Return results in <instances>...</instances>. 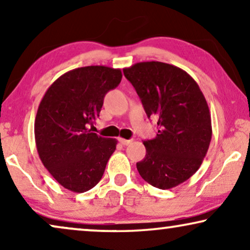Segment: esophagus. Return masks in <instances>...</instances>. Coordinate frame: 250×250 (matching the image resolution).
Wrapping results in <instances>:
<instances>
[{
    "mask_svg": "<svg viewBox=\"0 0 250 250\" xmlns=\"http://www.w3.org/2000/svg\"><path fill=\"white\" fill-rule=\"evenodd\" d=\"M119 142H121L123 146H128V145H129V143H132V140H126V139H119Z\"/></svg>",
    "mask_w": 250,
    "mask_h": 250,
    "instance_id": "1",
    "label": "esophagus"
}]
</instances>
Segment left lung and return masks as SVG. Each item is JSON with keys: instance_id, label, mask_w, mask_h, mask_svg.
<instances>
[{"instance_id": "left-lung-1", "label": "left lung", "mask_w": 250, "mask_h": 250, "mask_svg": "<svg viewBox=\"0 0 250 250\" xmlns=\"http://www.w3.org/2000/svg\"><path fill=\"white\" fill-rule=\"evenodd\" d=\"M148 117L158 125L155 139L143 142L146 157L136 163L146 182L158 189L174 188L199 169L209 148L211 121L199 85L173 64L146 61L125 68Z\"/></svg>"}]
</instances>
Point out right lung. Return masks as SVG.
Segmentation results:
<instances>
[{"label": "right lung", "instance_id": "right-lung-1", "mask_svg": "<svg viewBox=\"0 0 250 250\" xmlns=\"http://www.w3.org/2000/svg\"><path fill=\"white\" fill-rule=\"evenodd\" d=\"M121 69L87 66L67 71L47 88L37 109L35 142L43 165L66 189L82 193L101 180L117 140L93 133L104 95Z\"/></svg>", "mask_w": 250, "mask_h": 250}]
</instances>
